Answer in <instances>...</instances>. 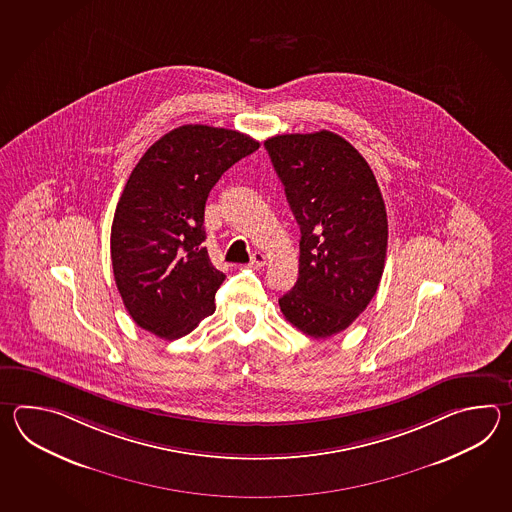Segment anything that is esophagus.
<instances>
[{
    "mask_svg": "<svg viewBox=\"0 0 512 512\" xmlns=\"http://www.w3.org/2000/svg\"><path fill=\"white\" fill-rule=\"evenodd\" d=\"M265 261H267V258H265V254H263V252L258 251L252 254V267H263V265H265Z\"/></svg>",
    "mask_w": 512,
    "mask_h": 512,
    "instance_id": "obj_1",
    "label": "esophagus"
}]
</instances>
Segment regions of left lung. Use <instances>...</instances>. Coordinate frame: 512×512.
Returning <instances> with one entry per match:
<instances>
[{"label": "left lung", "instance_id": "obj_1", "mask_svg": "<svg viewBox=\"0 0 512 512\" xmlns=\"http://www.w3.org/2000/svg\"><path fill=\"white\" fill-rule=\"evenodd\" d=\"M300 225L298 280L280 302L285 320L313 338L337 335L381 283L388 218L370 164L333 131L265 141Z\"/></svg>", "mask_w": 512, "mask_h": 512}]
</instances>
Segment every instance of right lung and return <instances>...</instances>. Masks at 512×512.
Returning <instances> with one entry per match:
<instances>
[{
    "label": "right lung",
    "mask_w": 512,
    "mask_h": 512,
    "mask_svg": "<svg viewBox=\"0 0 512 512\" xmlns=\"http://www.w3.org/2000/svg\"><path fill=\"white\" fill-rule=\"evenodd\" d=\"M260 148L240 131L186 124L142 155L111 225L113 276L137 326L185 337L216 311L225 274L208 258L205 205L219 177Z\"/></svg>",
    "instance_id": "obj_1"
}]
</instances>
